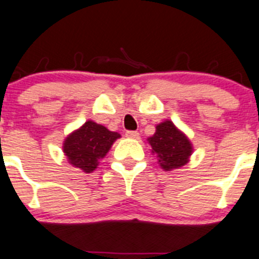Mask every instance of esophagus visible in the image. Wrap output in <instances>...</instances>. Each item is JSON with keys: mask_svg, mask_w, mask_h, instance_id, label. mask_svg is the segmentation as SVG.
Segmentation results:
<instances>
[{"mask_svg": "<svg viewBox=\"0 0 259 259\" xmlns=\"http://www.w3.org/2000/svg\"><path fill=\"white\" fill-rule=\"evenodd\" d=\"M138 135H140V133H138L137 131H127L126 132V136L128 138H138Z\"/></svg>", "mask_w": 259, "mask_h": 259, "instance_id": "1", "label": "esophagus"}]
</instances>
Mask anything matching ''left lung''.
Here are the masks:
<instances>
[{
  "label": "left lung",
  "instance_id": "obj_1",
  "mask_svg": "<svg viewBox=\"0 0 259 259\" xmlns=\"http://www.w3.org/2000/svg\"><path fill=\"white\" fill-rule=\"evenodd\" d=\"M148 142L160 166L166 171L185 165L193 152L190 141L171 121L157 124L155 135L148 138Z\"/></svg>",
  "mask_w": 259,
  "mask_h": 259
}]
</instances>
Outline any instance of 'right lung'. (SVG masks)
Returning <instances> with one entry per match:
<instances>
[{
  "label": "right lung",
  "instance_id": "1",
  "mask_svg": "<svg viewBox=\"0 0 259 259\" xmlns=\"http://www.w3.org/2000/svg\"><path fill=\"white\" fill-rule=\"evenodd\" d=\"M121 135L107 130L102 124L88 121L64 141V153L68 161L84 172H92L98 166L117 138Z\"/></svg>",
  "mask_w": 259,
  "mask_h": 259
}]
</instances>
